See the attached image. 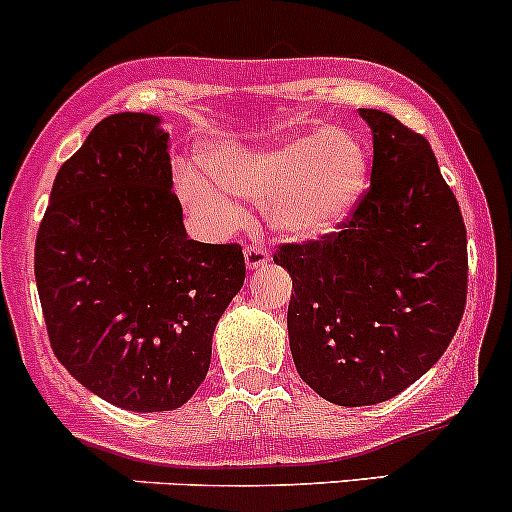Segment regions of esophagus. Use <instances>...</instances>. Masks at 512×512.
I'll list each match as a JSON object with an SVG mask.
<instances>
[{"mask_svg": "<svg viewBox=\"0 0 512 512\" xmlns=\"http://www.w3.org/2000/svg\"><path fill=\"white\" fill-rule=\"evenodd\" d=\"M244 258H246V268H249V271H256V268H261L263 263L271 261V254H268L266 249H261V246H249V249L244 251Z\"/></svg>", "mask_w": 512, "mask_h": 512, "instance_id": "obj_1", "label": "esophagus"}]
</instances>
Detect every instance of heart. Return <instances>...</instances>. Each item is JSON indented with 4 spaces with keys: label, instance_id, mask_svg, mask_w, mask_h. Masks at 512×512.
I'll return each instance as SVG.
<instances>
[{
    "label": "heart",
    "instance_id": "b5f03b06",
    "mask_svg": "<svg viewBox=\"0 0 512 512\" xmlns=\"http://www.w3.org/2000/svg\"><path fill=\"white\" fill-rule=\"evenodd\" d=\"M207 177L177 167L184 207L209 229L239 224L234 197L263 204L268 226L288 239H320L350 221L370 182L365 142L345 128L293 130L258 147L221 145L204 155Z\"/></svg>",
    "mask_w": 512,
    "mask_h": 512
}]
</instances>
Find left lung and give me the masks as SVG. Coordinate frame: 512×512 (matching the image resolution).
<instances>
[{
  "label": "left lung",
  "instance_id": "obj_1",
  "mask_svg": "<svg viewBox=\"0 0 512 512\" xmlns=\"http://www.w3.org/2000/svg\"><path fill=\"white\" fill-rule=\"evenodd\" d=\"M372 179L337 234L281 246L300 379L340 407L387 402L439 362L466 308V226L426 138L360 108Z\"/></svg>",
  "mask_w": 512,
  "mask_h": 512
}]
</instances>
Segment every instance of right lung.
Masks as SVG:
<instances>
[{
  "label": "right lung",
  "mask_w": 512,
  "mask_h": 512,
  "mask_svg": "<svg viewBox=\"0 0 512 512\" xmlns=\"http://www.w3.org/2000/svg\"><path fill=\"white\" fill-rule=\"evenodd\" d=\"M34 273L61 365L105 402L150 414L204 382L246 266L239 244L187 236L160 115L115 113L61 165Z\"/></svg>",
  "instance_id": "obj_1"
}]
</instances>
